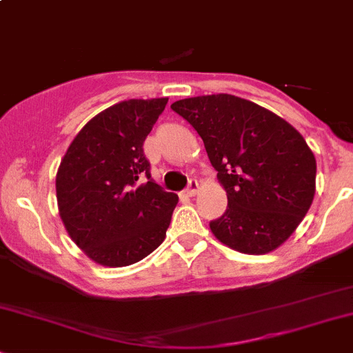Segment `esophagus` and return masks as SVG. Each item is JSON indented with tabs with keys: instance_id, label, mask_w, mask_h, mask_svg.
I'll return each instance as SVG.
<instances>
[{
	"instance_id": "34e87169",
	"label": "esophagus",
	"mask_w": 353,
	"mask_h": 353,
	"mask_svg": "<svg viewBox=\"0 0 353 353\" xmlns=\"http://www.w3.org/2000/svg\"><path fill=\"white\" fill-rule=\"evenodd\" d=\"M197 190H199V181L195 180V178H190V181H188V187H187V190H185V194H187L188 197H192V195L197 194Z\"/></svg>"
}]
</instances>
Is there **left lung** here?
<instances>
[{"label":"left lung","mask_w":353,"mask_h":353,"mask_svg":"<svg viewBox=\"0 0 353 353\" xmlns=\"http://www.w3.org/2000/svg\"><path fill=\"white\" fill-rule=\"evenodd\" d=\"M173 110L202 137L228 195L210 231L236 252L279 248L310 210L316 159L304 137L267 108L228 93L178 100Z\"/></svg>","instance_id":"1"}]
</instances>
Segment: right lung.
Masks as SVG:
<instances>
[{"mask_svg":"<svg viewBox=\"0 0 353 353\" xmlns=\"http://www.w3.org/2000/svg\"><path fill=\"white\" fill-rule=\"evenodd\" d=\"M168 98L127 100L86 123L56 176L72 241L103 267H127L163 243L178 195L151 178L143 144Z\"/></svg>","mask_w":353,"mask_h":353,"instance_id":"add662e5","label":"right lung"}]
</instances>
